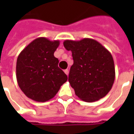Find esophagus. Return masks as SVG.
<instances>
[{
    "label": "esophagus",
    "mask_w": 134,
    "mask_h": 134,
    "mask_svg": "<svg viewBox=\"0 0 134 134\" xmlns=\"http://www.w3.org/2000/svg\"><path fill=\"white\" fill-rule=\"evenodd\" d=\"M64 73L67 75H68V74H69V70H67V69H66V70H64Z\"/></svg>",
    "instance_id": "esophagus-1"
}]
</instances>
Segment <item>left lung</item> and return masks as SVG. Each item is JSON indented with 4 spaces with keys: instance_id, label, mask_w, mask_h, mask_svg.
I'll return each instance as SVG.
<instances>
[{
    "instance_id": "left-lung-1",
    "label": "left lung",
    "mask_w": 134,
    "mask_h": 134,
    "mask_svg": "<svg viewBox=\"0 0 134 134\" xmlns=\"http://www.w3.org/2000/svg\"><path fill=\"white\" fill-rule=\"evenodd\" d=\"M64 47L72 52L74 63L69 82L75 95L85 102L103 98L111 90L115 80V66L108 50L93 38L65 40Z\"/></svg>"
}]
</instances>
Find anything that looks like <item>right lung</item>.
I'll list each match as a JSON object with an SVG mask.
<instances>
[{"instance_id": "1", "label": "right lung", "mask_w": 134, "mask_h": 134, "mask_svg": "<svg viewBox=\"0 0 134 134\" xmlns=\"http://www.w3.org/2000/svg\"><path fill=\"white\" fill-rule=\"evenodd\" d=\"M59 40L38 37L19 54L16 62V79L19 87L29 98L46 102L53 98L67 76L59 68L54 53Z\"/></svg>"}]
</instances>
